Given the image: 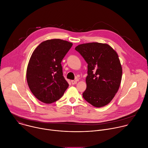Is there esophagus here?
I'll use <instances>...</instances> for the list:
<instances>
[{"mask_svg":"<svg viewBox=\"0 0 148 148\" xmlns=\"http://www.w3.org/2000/svg\"><path fill=\"white\" fill-rule=\"evenodd\" d=\"M71 83L72 84H76L77 83V80H71Z\"/></svg>","mask_w":148,"mask_h":148,"instance_id":"1","label":"esophagus"}]
</instances>
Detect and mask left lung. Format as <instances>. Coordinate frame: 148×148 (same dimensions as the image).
Here are the masks:
<instances>
[{"label": "left lung", "mask_w": 148, "mask_h": 148, "mask_svg": "<svg viewBox=\"0 0 148 148\" xmlns=\"http://www.w3.org/2000/svg\"><path fill=\"white\" fill-rule=\"evenodd\" d=\"M87 65L86 101L96 107L108 104L120 87L122 67L116 52L108 44L90 42L75 48Z\"/></svg>", "instance_id": "left-lung-1"}]
</instances>
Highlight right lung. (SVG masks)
I'll return each instance as SVG.
<instances>
[{"label": "right lung", "mask_w": 148, "mask_h": 148, "mask_svg": "<svg viewBox=\"0 0 148 148\" xmlns=\"http://www.w3.org/2000/svg\"><path fill=\"white\" fill-rule=\"evenodd\" d=\"M72 45L60 39L48 40L33 52L27 69V81L32 93L42 103L58 100L68 87L61 62Z\"/></svg>", "instance_id": "add662e5"}]
</instances>
